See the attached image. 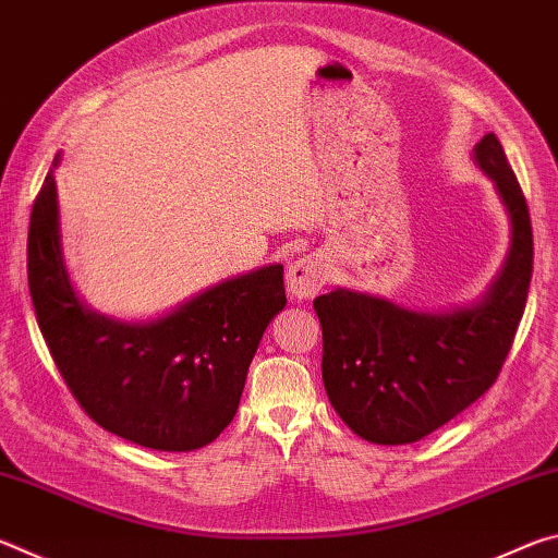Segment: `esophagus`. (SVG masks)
I'll list each match as a JSON object with an SVG mask.
<instances>
[{"label":"esophagus","mask_w":558,"mask_h":558,"mask_svg":"<svg viewBox=\"0 0 558 558\" xmlns=\"http://www.w3.org/2000/svg\"><path fill=\"white\" fill-rule=\"evenodd\" d=\"M327 280V260L317 253H310V256H302L300 260L290 263L286 272V286L292 298L307 300L315 298L319 290L325 288Z\"/></svg>","instance_id":"1"}]
</instances>
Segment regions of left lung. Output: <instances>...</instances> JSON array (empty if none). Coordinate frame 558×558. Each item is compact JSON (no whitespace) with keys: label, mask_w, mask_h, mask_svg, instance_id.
<instances>
[{"label":"left lung","mask_w":558,"mask_h":558,"mask_svg":"<svg viewBox=\"0 0 558 558\" xmlns=\"http://www.w3.org/2000/svg\"><path fill=\"white\" fill-rule=\"evenodd\" d=\"M509 219V251L477 302L421 313L337 288L315 298L327 399L359 438L405 446L446 426L495 384L532 282L534 241L522 189L489 132L472 149Z\"/></svg>","instance_id":"1"}]
</instances>
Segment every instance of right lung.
<instances>
[{"label": "right lung", "instance_id": "obj_1", "mask_svg": "<svg viewBox=\"0 0 558 558\" xmlns=\"http://www.w3.org/2000/svg\"><path fill=\"white\" fill-rule=\"evenodd\" d=\"M61 155H56L53 169ZM53 169L26 243L39 329L75 401L100 428L143 448L189 452L233 421L260 337L282 307V266L206 288L172 313L125 323L90 310L69 278Z\"/></svg>", "mask_w": 558, "mask_h": 558}]
</instances>
